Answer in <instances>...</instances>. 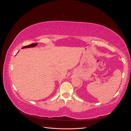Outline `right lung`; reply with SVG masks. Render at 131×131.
Returning <instances> with one entry per match:
<instances>
[{
	"instance_id": "right-lung-1",
	"label": "right lung",
	"mask_w": 131,
	"mask_h": 131,
	"mask_svg": "<svg viewBox=\"0 0 131 131\" xmlns=\"http://www.w3.org/2000/svg\"><path fill=\"white\" fill-rule=\"evenodd\" d=\"M38 44V43H31L30 45H27V46H25L22 47V49H26V48H29V47H35L36 46H37V45Z\"/></svg>"
}]
</instances>
